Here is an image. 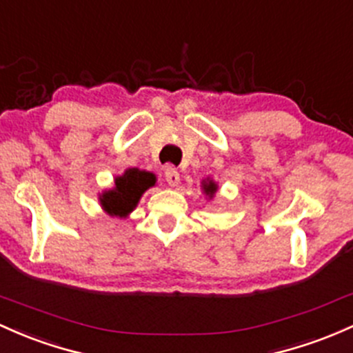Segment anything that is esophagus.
I'll return each instance as SVG.
<instances>
[{
	"label": "esophagus",
	"instance_id": "1",
	"mask_svg": "<svg viewBox=\"0 0 353 353\" xmlns=\"http://www.w3.org/2000/svg\"><path fill=\"white\" fill-rule=\"evenodd\" d=\"M165 180L168 181L170 187H176L180 183V173H178L176 168L173 166H166L165 168Z\"/></svg>",
	"mask_w": 353,
	"mask_h": 353
}]
</instances>
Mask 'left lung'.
<instances>
[{
    "instance_id": "8db88e82",
    "label": "left lung",
    "mask_w": 353,
    "mask_h": 353,
    "mask_svg": "<svg viewBox=\"0 0 353 353\" xmlns=\"http://www.w3.org/2000/svg\"><path fill=\"white\" fill-rule=\"evenodd\" d=\"M203 192H205V195L208 199H214L215 192H217V183L212 180H205L203 181Z\"/></svg>"
}]
</instances>
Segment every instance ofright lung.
Instances as JSON below:
<instances>
[{"instance_id":"obj_1","label":"right lung","mask_w":353,"mask_h":353,"mask_svg":"<svg viewBox=\"0 0 353 353\" xmlns=\"http://www.w3.org/2000/svg\"><path fill=\"white\" fill-rule=\"evenodd\" d=\"M154 183H157L154 173L139 168L126 170L123 175L116 176L114 188L101 193V207L111 217H128L138 205L143 193L148 188L154 187Z\"/></svg>"}]
</instances>
